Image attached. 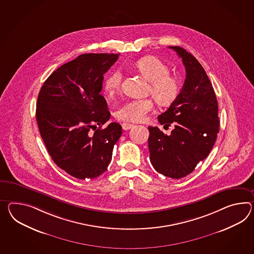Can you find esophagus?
<instances>
[{"label": "esophagus", "mask_w": 254, "mask_h": 254, "mask_svg": "<svg viewBox=\"0 0 254 254\" xmlns=\"http://www.w3.org/2000/svg\"><path fill=\"white\" fill-rule=\"evenodd\" d=\"M134 127L133 124H128V123H123L122 124V127L124 130H129L130 128H132Z\"/></svg>", "instance_id": "esophagus-1"}]
</instances>
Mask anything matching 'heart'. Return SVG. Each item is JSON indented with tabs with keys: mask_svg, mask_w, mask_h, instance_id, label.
I'll return each instance as SVG.
<instances>
[{
	"mask_svg": "<svg viewBox=\"0 0 254 254\" xmlns=\"http://www.w3.org/2000/svg\"><path fill=\"white\" fill-rule=\"evenodd\" d=\"M136 70L149 81V93L162 105L173 103L180 93V81L175 76L170 74L171 68L159 58L149 56L138 60L135 64ZM122 72L115 70L105 79V93L110 97L115 96L121 89ZM154 108V102L150 98L130 100L120 105L116 117L127 122H142L149 112Z\"/></svg>",
	"mask_w": 254,
	"mask_h": 254,
	"instance_id": "1",
	"label": "heart"
}]
</instances>
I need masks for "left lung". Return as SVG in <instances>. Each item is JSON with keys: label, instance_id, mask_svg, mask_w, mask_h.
<instances>
[{"label": "left lung", "instance_id": "8db88e82", "mask_svg": "<svg viewBox=\"0 0 254 254\" xmlns=\"http://www.w3.org/2000/svg\"><path fill=\"white\" fill-rule=\"evenodd\" d=\"M169 48L182 59L186 80L176 99L158 117L161 125L174 126L171 134L149 127V159L158 173L181 179L210 153L219 132L218 105L210 80L197 60L181 47Z\"/></svg>", "mask_w": 254, "mask_h": 254}]
</instances>
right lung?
Instances as JSON below:
<instances>
[{
  "label": "right lung",
  "mask_w": 254,
  "mask_h": 254,
  "mask_svg": "<svg viewBox=\"0 0 254 254\" xmlns=\"http://www.w3.org/2000/svg\"><path fill=\"white\" fill-rule=\"evenodd\" d=\"M118 56L81 54L52 72L38 94L36 118L46 148L57 165L77 179L105 173L122 134L116 122L101 128L111 116L101 94L104 74Z\"/></svg>",
  "instance_id": "add662e5"
}]
</instances>
